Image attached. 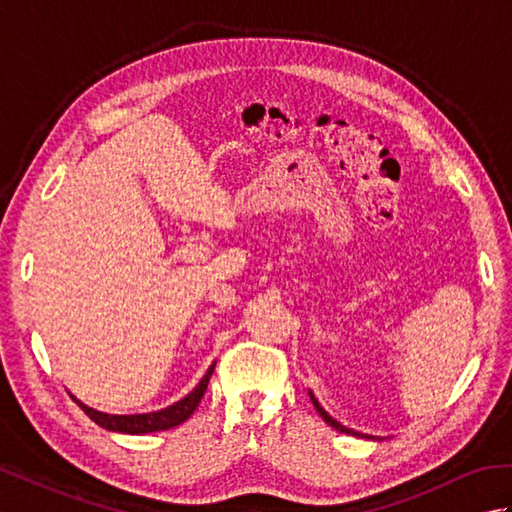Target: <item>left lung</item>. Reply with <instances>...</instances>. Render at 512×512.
Returning a JSON list of instances; mask_svg holds the SVG:
<instances>
[{"label": "left lung", "instance_id": "left-lung-1", "mask_svg": "<svg viewBox=\"0 0 512 512\" xmlns=\"http://www.w3.org/2000/svg\"><path fill=\"white\" fill-rule=\"evenodd\" d=\"M310 400H312V405H314V407H317V411H319V416H321V418H323L325 422H328L332 429H336V431H341V433H347V436H361V438H372V436H367V433H365V436H363V433H358V431H354V429H347V427H343V424H341L339 420H334V418L330 416V413H328V411H325V409H323V407L319 405V400L312 396V391H310Z\"/></svg>", "mask_w": 512, "mask_h": 512}]
</instances>
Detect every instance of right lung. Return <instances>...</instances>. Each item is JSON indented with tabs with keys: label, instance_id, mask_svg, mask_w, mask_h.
<instances>
[{
	"label": "right lung",
	"instance_id": "1",
	"mask_svg": "<svg viewBox=\"0 0 512 512\" xmlns=\"http://www.w3.org/2000/svg\"><path fill=\"white\" fill-rule=\"evenodd\" d=\"M213 369H215V363L209 369H206V374L202 376L200 383L195 385V389L191 391V394H187L178 402H173V405H169L165 409L151 411V413H134V416H116V413L96 411V409H92L88 405H83V402L76 400L74 396L72 398H74L76 405H79L96 424H99V427H103L107 431H118V433H132V436H143V433L173 429V427H178V424H182L184 420H187L191 413L195 411V407L200 405L204 391H206V387H209V380H211Z\"/></svg>",
	"mask_w": 512,
	"mask_h": 512
}]
</instances>
